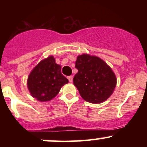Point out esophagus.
Segmentation results:
<instances>
[{
  "mask_svg": "<svg viewBox=\"0 0 147 147\" xmlns=\"http://www.w3.org/2000/svg\"><path fill=\"white\" fill-rule=\"evenodd\" d=\"M68 79L69 80V82H72V80H73V77L72 76H69V77H68Z\"/></svg>",
  "mask_w": 147,
  "mask_h": 147,
  "instance_id": "34e87169",
  "label": "esophagus"
}]
</instances>
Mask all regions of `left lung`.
I'll return each instance as SVG.
<instances>
[{
	"label": "left lung",
	"instance_id": "obj_1",
	"mask_svg": "<svg viewBox=\"0 0 147 147\" xmlns=\"http://www.w3.org/2000/svg\"><path fill=\"white\" fill-rule=\"evenodd\" d=\"M75 68L78 72L73 78L74 85L84 100L100 104L113 93L117 78L111 67L102 59L89 54L78 55Z\"/></svg>",
	"mask_w": 147,
	"mask_h": 147
}]
</instances>
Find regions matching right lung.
I'll return each instance as SVG.
<instances>
[{
  "mask_svg": "<svg viewBox=\"0 0 147 147\" xmlns=\"http://www.w3.org/2000/svg\"><path fill=\"white\" fill-rule=\"evenodd\" d=\"M61 68L52 55L37 64L27 81V86L32 97L39 102H48L55 98L61 88L68 83V79L61 74Z\"/></svg>",
  "mask_w": 147,
  "mask_h": 147,
  "instance_id": "add662e5",
  "label": "right lung"
}]
</instances>
